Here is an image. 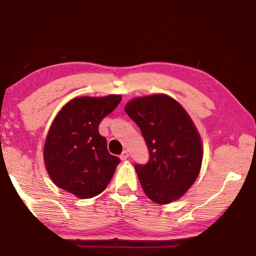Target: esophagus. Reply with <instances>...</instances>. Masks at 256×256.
Listing matches in <instances>:
<instances>
[{"mask_svg": "<svg viewBox=\"0 0 256 256\" xmlns=\"http://www.w3.org/2000/svg\"><path fill=\"white\" fill-rule=\"evenodd\" d=\"M129 157V152H127V150H124V152H122V154L120 155V158L122 160H126Z\"/></svg>", "mask_w": 256, "mask_h": 256, "instance_id": "esophagus-1", "label": "esophagus"}]
</instances>
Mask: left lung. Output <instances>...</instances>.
I'll return each mask as SVG.
<instances>
[{
    "instance_id": "8db88e82",
    "label": "left lung",
    "mask_w": 256,
    "mask_h": 256,
    "mask_svg": "<svg viewBox=\"0 0 256 256\" xmlns=\"http://www.w3.org/2000/svg\"><path fill=\"white\" fill-rule=\"evenodd\" d=\"M124 110L141 129L149 150L148 163L135 166L143 191L157 204L177 200L194 183L202 166V141L194 122L164 94L138 98Z\"/></svg>"
}]
</instances>
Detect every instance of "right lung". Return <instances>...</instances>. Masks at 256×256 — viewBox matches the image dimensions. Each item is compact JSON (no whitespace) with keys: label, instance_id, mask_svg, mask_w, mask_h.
<instances>
[{"label":"right lung","instance_id":"add662e5","mask_svg":"<svg viewBox=\"0 0 256 256\" xmlns=\"http://www.w3.org/2000/svg\"><path fill=\"white\" fill-rule=\"evenodd\" d=\"M121 99L76 98L57 114L44 146L45 166L57 186L82 199L96 197L107 188L120 158L108 152L99 124Z\"/></svg>","mask_w":256,"mask_h":256}]
</instances>
